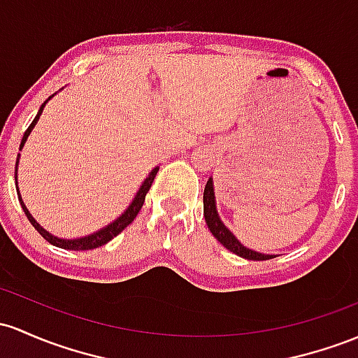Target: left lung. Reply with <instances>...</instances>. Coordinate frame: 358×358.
<instances>
[{
	"label": "left lung",
	"instance_id": "8db88e82",
	"mask_svg": "<svg viewBox=\"0 0 358 358\" xmlns=\"http://www.w3.org/2000/svg\"><path fill=\"white\" fill-rule=\"evenodd\" d=\"M203 217H206L207 226H209L210 233L214 234V238L217 239L219 243L227 248L229 251H233L234 255L238 257L246 258V260H255V262H262V260H272L275 258V255H266V253H260V251H255L246 248L245 245H241V241L231 233L229 229L226 227V224L221 221L217 214V206H215V194H214V178L207 180V185L203 188Z\"/></svg>",
	"mask_w": 358,
	"mask_h": 358
}]
</instances>
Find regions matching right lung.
Instances as JSON below:
<instances>
[{"label": "right lung", "instance_id": "right-lung-1", "mask_svg": "<svg viewBox=\"0 0 358 358\" xmlns=\"http://www.w3.org/2000/svg\"><path fill=\"white\" fill-rule=\"evenodd\" d=\"M54 96V95H52ZM52 96H49L44 103L41 105V108H38L37 115H35V119L32 120V124L29 125V129L25 131V134H23V139L22 143H20V151H22L23 146H25L27 139H29L30 132L34 131V127L37 125L38 119H41L42 112H44V107L47 105V101L50 100ZM18 163H20V152H18V158H17V166H15V182H17V194H18V200H20V206H22L23 212H25L27 219H29L30 224L35 227V229L38 231V234H41L42 238L45 239V241H49L50 245L57 246V248H62V250H73V251H85V250H93V248H100V246L107 245L110 239H113L117 236V234H120L122 231L125 229V227L129 226L132 221L136 219V215L139 214L141 207H143L144 200H146V194L149 192V188H151L152 182H155V176L156 173H158L159 166H155L151 170V173L146 176V180L143 182V185L139 187V190H137V194L134 195V199H132V202L129 203V207L125 209L122 214L119 215L117 219H113L112 222L107 224V226L100 227V229L95 231V233L88 234V236H81V238H59L56 234L49 233V231L44 229V227L41 226L37 221H35V217L32 214H30V210L27 209V206L23 203V199L22 195H20V190H18V180H17V173H18Z\"/></svg>", "mask_w": 358, "mask_h": 358}]
</instances>
